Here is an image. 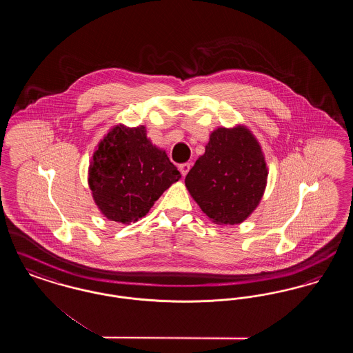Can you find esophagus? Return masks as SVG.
Segmentation results:
<instances>
[{
    "mask_svg": "<svg viewBox=\"0 0 353 353\" xmlns=\"http://www.w3.org/2000/svg\"><path fill=\"white\" fill-rule=\"evenodd\" d=\"M179 169H180L181 174L185 176V174L189 172V169H190V163H183V164H180V165H179Z\"/></svg>",
    "mask_w": 353,
    "mask_h": 353,
    "instance_id": "obj_1",
    "label": "esophagus"
}]
</instances>
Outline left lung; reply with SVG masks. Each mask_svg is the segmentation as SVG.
I'll return each instance as SVG.
<instances>
[{"label": "left lung", "instance_id": "left-lung-1", "mask_svg": "<svg viewBox=\"0 0 353 353\" xmlns=\"http://www.w3.org/2000/svg\"><path fill=\"white\" fill-rule=\"evenodd\" d=\"M269 170L261 144L245 125L214 130L185 177L202 212L217 225L249 219L263 197Z\"/></svg>", "mask_w": 353, "mask_h": 353}]
</instances>
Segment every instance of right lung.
<instances>
[{
  "label": "right lung",
  "mask_w": 353,
  "mask_h": 353,
  "mask_svg": "<svg viewBox=\"0 0 353 353\" xmlns=\"http://www.w3.org/2000/svg\"><path fill=\"white\" fill-rule=\"evenodd\" d=\"M181 179L144 125H114L92 154L88 186L101 214L130 225L144 217L170 185Z\"/></svg>",
  "instance_id": "obj_1"
}]
</instances>
